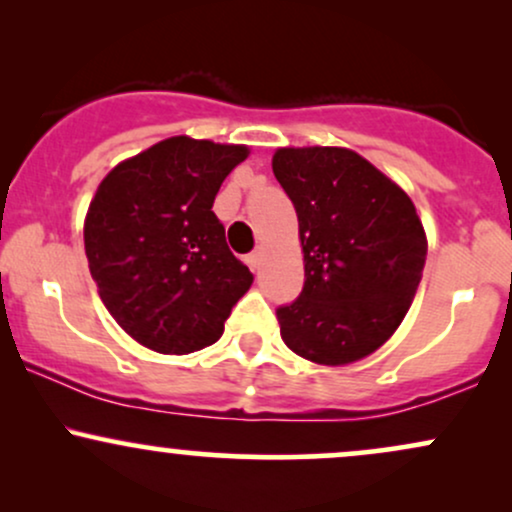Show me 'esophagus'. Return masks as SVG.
I'll list each match as a JSON object with an SVG mask.
<instances>
[{"label": "esophagus", "mask_w": 512, "mask_h": 512, "mask_svg": "<svg viewBox=\"0 0 512 512\" xmlns=\"http://www.w3.org/2000/svg\"><path fill=\"white\" fill-rule=\"evenodd\" d=\"M245 262L250 264V269H257L260 267V262H262V250H252L248 257H245Z\"/></svg>", "instance_id": "obj_1"}]
</instances>
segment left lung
<instances>
[{
    "label": "left lung",
    "instance_id": "1",
    "mask_svg": "<svg viewBox=\"0 0 512 512\" xmlns=\"http://www.w3.org/2000/svg\"><path fill=\"white\" fill-rule=\"evenodd\" d=\"M272 168L296 209L305 262L303 291L276 308L281 339L325 366L373 354L404 320L424 272L414 204L349 149H279Z\"/></svg>",
    "mask_w": 512,
    "mask_h": 512
}]
</instances>
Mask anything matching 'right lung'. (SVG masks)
<instances>
[{
    "label": "right lung",
    "instance_id": "obj_1",
    "mask_svg": "<svg viewBox=\"0 0 512 512\" xmlns=\"http://www.w3.org/2000/svg\"><path fill=\"white\" fill-rule=\"evenodd\" d=\"M245 146L173 137L105 175L84 223L88 269L117 325L158 354L214 344L252 274L211 211Z\"/></svg>",
    "mask_w": 512,
    "mask_h": 512
}]
</instances>
